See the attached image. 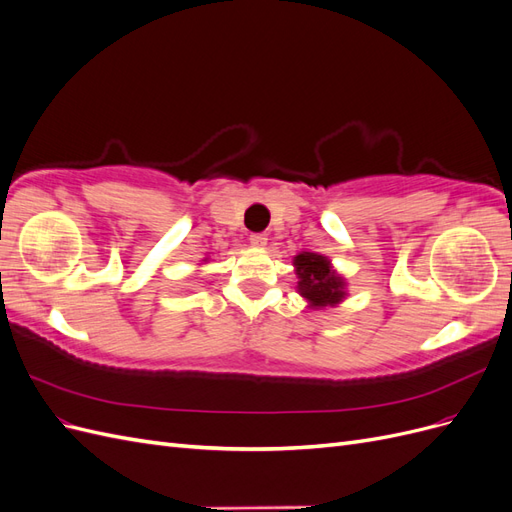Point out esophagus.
Masks as SVG:
<instances>
[{"label": "esophagus", "instance_id": "obj_1", "mask_svg": "<svg viewBox=\"0 0 512 512\" xmlns=\"http://www.w3.org/2000/svg\"><path fill=\"white\" fill-rule=\"evenodd\" d=\"M250 243H252L254 247H265V245H267V235H265V232H252V235H250Z\"/></svg>", "mask_w": 512, "mask_h": 512}]
</instances>
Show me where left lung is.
I'll use <instances>...</instances> for the list:
<instances>
[{
  "instance_id": "obj_1",
  "label": "left lung",
  "mask_w": 512,
  "mask_h": 512,
  "mask_svg": "<svg viewBox=\"0 0 512 512\" xmlns=\"http://www.w3.org/2000/svg\"><path fill=\"white\" fill-rule=\"evenodd\" d=\"M294 267L299 275V292L312 305H335L344 299V280L331 271L324 256L312 252L299 254L294 258Z\"/></svg>"
}]
</instances>
